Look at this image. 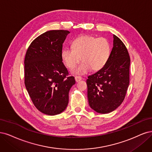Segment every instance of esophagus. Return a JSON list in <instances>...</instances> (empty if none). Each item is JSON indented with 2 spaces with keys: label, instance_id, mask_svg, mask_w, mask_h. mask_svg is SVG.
Returning <instances> with one entry per match:
<instances>
[{
  "label": "esophagus",
  "instance_id": "esophagus-1",
  "mask_svg": "<svg viewBox=\"0 0 152 152\" xmlns=\"http://www.w3.org/2000/svg\"><path fill=\"white\" fill-rule=\"evenodd\" d=\"M75 80L77 83V82H79L82 80V77L80 76H75Z\"/></svg>",
  "mask_w": 152,
  "mask_h": 152
}]
</instances>
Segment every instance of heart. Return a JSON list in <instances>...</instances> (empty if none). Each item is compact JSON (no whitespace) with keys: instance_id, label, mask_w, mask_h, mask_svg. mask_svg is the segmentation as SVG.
I'll return each instance as SVG.
<instances>
[{"instance_id":"heart-1","label":"heart","mask_w":152,"mask_h":152,"mask_svg":"<svg viewBox=\"0 0 152 152\" xmlns=\"http://www.w3.org/2000/svg\"><path fill=\"white\" fill-rule=\"evenodd\" d=\"M72 47L64 49L61 58L69 69H74L81 58L83 62L72 71L75 75H84L91 69L101 70L108 62L111 53V45L107 39L90 35L77 37L73 41Z\"/></svg>"}]
</instances>
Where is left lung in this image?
Segmentation results:
<instances>
[{
  "label": "left lung",
  "instance_id": "1",
  "mask_svg": "<svg viewBox=\"0 0 152 152\" xmlns=\"http://www.w3.org/2000/svg\"><path fill=\"white\" fill-rule=\"evenodd\" d=\"M113 47L106 65L86 80L89 105L100 114L115 110L123 102L129 85L130 57L120 39L113 35Z\"/></svg>",
  "mask_w": 152,
  "mask_h": 152
}]
</instances>
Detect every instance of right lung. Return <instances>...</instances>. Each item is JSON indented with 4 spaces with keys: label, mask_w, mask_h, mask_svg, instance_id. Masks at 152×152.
I'll return each instance as SVG.
<instances>
[{
    "label": "right lung",
    "mask_w": 152,
    "mask_h": 152,
    "mask_svg": "<svg viewBox=\"0 0 152 152\" xmlns=\"http://www.w3.org/2000/svg\"><path fill=\"white\" fill-rule=\"evenodd\" d=\"M67 30H51L42 34L28 47L24 58V84L36 108L55 115L64 111L69 92L76 81L69 76L61 58Z\"/></svg>",
    "instance_id": "obj_1"
}]
</instances>
